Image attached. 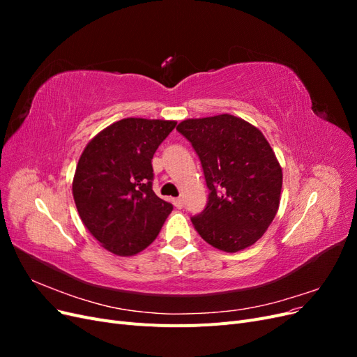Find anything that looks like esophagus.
Listing matches in <instances>:
<instances>
[{
    "label": "esophagus",
    "instance_id": "esophagus-1",
    "mask_svg": "<svg viewBox=\"0 0 357 357\" xmlns=\"http://www.w3.org/2000/svg\"><path fill=\"white\" fill-rule=\"evenodd\" d=\"M172 204H174L177 208H181L183 207V199L181 198H174V199H172Z\"/></svg>",
    "mask_w": 357,
    "mask_h": 357
}]
</instances>
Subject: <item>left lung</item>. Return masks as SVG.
<instances>
[{"mask_svg":"<svg viewBox=\"0 0 357 357\" xmlns=\"http://www.w3.org/2000/svg\"><path fill=\"white\" fill-rule=\"evenodd\" d=\"M177 131L198 153L207 188L205 210L192 218L204 241L226 253L253 245L274 220L283 171L265 135L244 119H186Z\"/></svg>","mask_w":357,"mask_h":357,"instance_id":"left-lung-1","label":"left lung"}]
</instances>
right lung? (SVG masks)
<instances>
[{"label":"right lung","mask_w":357,"mask_h":357,"mask_svg":"<svg viewBox=\"0 0 357 357\" xmlns=\"http://www.w3.org/2000/svg\"><path fill=\"white\" fill-rule=\"evenodd\" d=\"M176 121L126 117L96 134L75 167L73 197L83 225L116 256L152 244L172 211L152 189V159Z\"/></svg>","instance_id":"obj_1"}]
</instances>
